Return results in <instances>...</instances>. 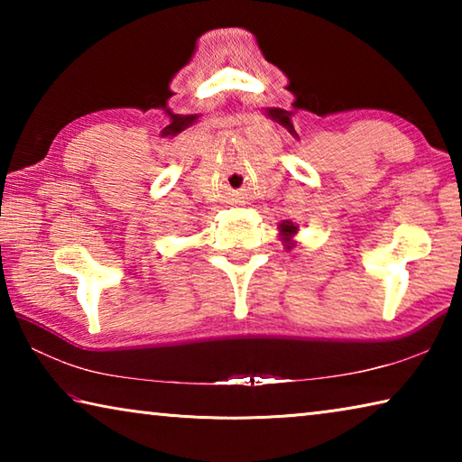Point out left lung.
Returning a JSON list of instances; mask_svg holds the SVG:
<instances>
[{
	"label": "left lung",
	"instance_id": "obj_1",
	"mask_svg": "<svg viewBox=\"0 0 462 462\" xmlns=\"http://www.w3.org/2000/svg\"><path fill=\"white\" fill-rule=\"evenodd\" d=\"M279 232H281V236H283V242H285V246L287 248H291V245H293V236L297 234V226L293 224V222H289V220H283L279 224Z\"/></svg>",
	"mask_w": 462,
	"mask_h": 462
}]
</instances>
